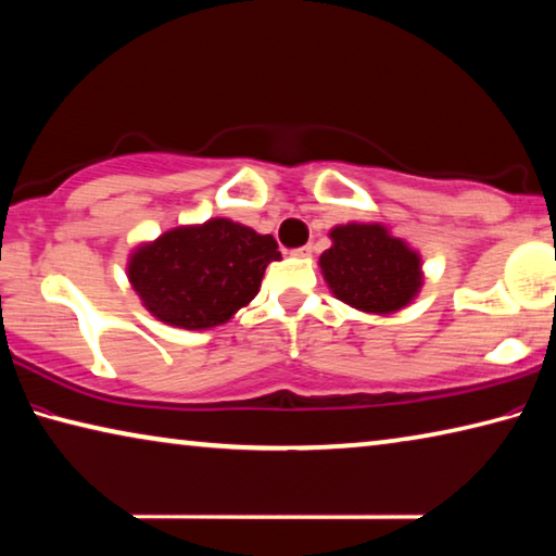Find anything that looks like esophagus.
<instances>
[{
    "mask_svg": "<svg viewBox=\"0 0 556 556\" xmlns=\"http://www.w3.org/2000/svg\"><path fill=\"white\" fill-rule=\"evenodd\" d=\"M312 252H314V247H312V244H306V247H299V250H294L296 257H312Z\"/></svg>",
    "mask_w": 556,
    "mask_h": 556,
    "instance_id": "34e87169",
    "label": "esophagus"
}]
</instances>
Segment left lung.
I'll return each mask as SVG.
<instances>
[{
    "mask_svg": "<svg viewBox=\"0 0 556 556\" xmlns=\"http://www.w3.org/2000/svg\"><path fill=\"white\" fill-rule=\"evenodd\" d=\"M319 257L333 296L368 314H393L408 306L422 285L420 257L383 225H339Z\"/></svg>",
    "mask_w": 556,
    "mask_h": 556,
    "instance_id": "obj_1",
    "label": "left lung"
}]
</instances>
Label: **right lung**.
Returning <instances> with one entry per match:
<instances>
[{
    "mask_svg": "<svg viewBox=\"0 0 556 556\" xmlns=\"http://www.w3.org/2000/svg\"><path fill=\"white\" fill-rule=\"evenodd\" d=\"M271 235L232 219L175 227L130 254L128 279L157 319L178 329L225 324L260 292L264 269L279 260Z\"/></svg>",
    "mask_w": 556,
    "mask_h": 556,
    "instance_id": "obj_1",
    "label": "right lung"
}]
</instances>
